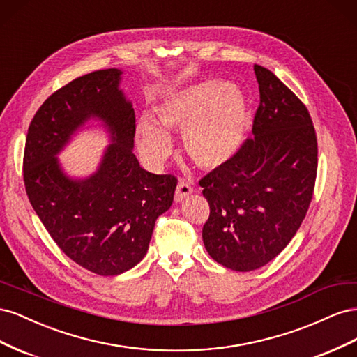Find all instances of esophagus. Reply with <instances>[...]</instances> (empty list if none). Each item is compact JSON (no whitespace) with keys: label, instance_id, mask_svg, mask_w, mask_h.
<instances>
[{"label":"esophagus","instance_id":"34e87169","mask_svg":"<svg viewBox=\"0 0 357 357\" xmlns=\"http://www.w3.org/2000/svg\"><path fill=\"white\" fill-rule=\"evenodd\" d=\"M192 192H193V189L190 186V183L186 181V180H180L178 185H177V189H176V193H174L176 202L183 201L186 197H189Z\"/></svg>","mask_w":357,"mask_h":357}]
</instances>
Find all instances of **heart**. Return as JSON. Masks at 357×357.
<instances>
[{
	"instance_id": "heart-1",
	"label": "heart",
	"mask_w": 357,
	"mask_h": 357,
	"mask_svg": "<svg viewBox=\"0 0 357 357\" xmlns=\"http://www.w3.org/2000/svg\"><path fill=\"white\" fill-rule=\"evenodd\" d=\"M247 126V101L236 86L208 79L169 92L156 107L155 121L135 126L138 152L152 167L172 153L167 132H183V150L204 169L225 167L238 152Z\"/></svg>"
}]
</instances>
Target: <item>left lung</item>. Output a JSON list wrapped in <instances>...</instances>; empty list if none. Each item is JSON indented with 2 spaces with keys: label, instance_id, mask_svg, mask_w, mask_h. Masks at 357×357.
Segmentation results:
<instances>
[{
  "label": "left lung",
  "instance_id": "8db88e82",
  "mask_svg": "<svg viewBox=\"0 0 357 357\" xmlns=\"http://www.w3.org/2000/svg\"><path fill=\"white\" fill-rule=\"evenodd\" d=\"M259 102L252 134L222 168L199 180L210 205L202 240L208 255L247 273L282 253L305 219L317 176V137L298 96L255 66Z\"/></svg>",
  "mask_w": 357,
  "mask_h": 357
}]
</instances>
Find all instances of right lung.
I'll use <instances>...</instances> for the list:
<instances>
[{
  "mask_svg": "<svg viewBox=\"0 0 357 357\" xmlns=\"http://www.w3.org/2000/svg\"><path fill=\"white\" fill-rule=\"evenodd\" d=\"M122 71L100 70L53 92L32 117L24 153L26 195L71 261L98 275H119L146 256L155 222L174 199L177 178L152 174L132 153L135 113L119 89ZM109 126L114 144L84 181L63 174L54 156L88 118Z\"/></svg>",
  "mask_w": 357,
  "mask_h": 357,
  "instance_id": "add662e5",
  "label": "right lung"
}]
</instances>
